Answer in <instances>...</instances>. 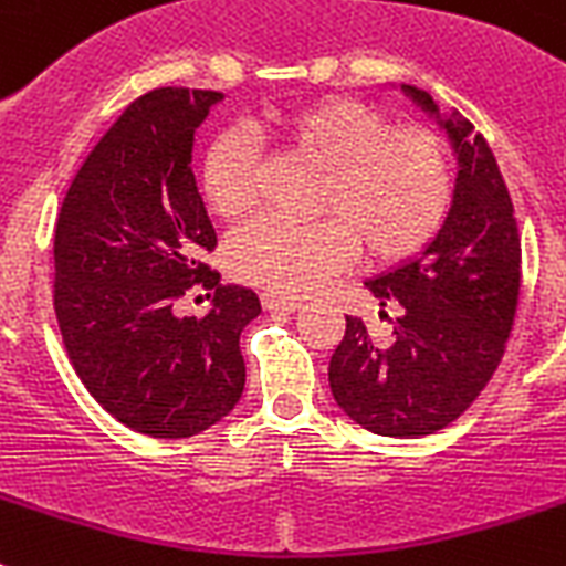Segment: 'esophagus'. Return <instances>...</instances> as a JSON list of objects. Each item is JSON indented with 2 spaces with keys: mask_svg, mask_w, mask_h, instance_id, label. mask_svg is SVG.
Returning a JSON list of instances; mask_svg holds the SVG:
<instances>
[{
  "mask_svg": "<svg viewBox=\"0 0 566 566\" xmlns=\"http://www.w3.org/2000/svg\"><path fill=\"white\" fill-rule=\"evenodd\" d=\"M261 305H264V311H298L302 298L282 296V293H261Z\"/></svg>",
  "mask_w": 566,
  "mask_h": 566,
  "instance_id": "1",
  "label": "esophagus"
}]
</instances>
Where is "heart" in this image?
Listing matches in <instances>:
<instances>
[{
    "mask_svg": "<svg viewBox=\"0 0 566 566\" xmlns=\"http://www.w3.org/2000/svg\"><path fill=\"white\" fill-rule=\"evenodd\" d=\"M291 158L322 172L313 212L325 221L291 224L261 218L230 241L235 279L270 293L302 296L339 273L354 255L391 264L417 253L443 224L452 201V164L426 129H388L386 114L359 99L325 97L275 114L261 129ZM253 146L221 135L201 164L207 210L232 224L255 203Z\"/></svg>",
    "mask_w": 566,
    "mask_h": 566,
    "instance_id": "obj_1",
    "label": "heart"
}]
</instances>
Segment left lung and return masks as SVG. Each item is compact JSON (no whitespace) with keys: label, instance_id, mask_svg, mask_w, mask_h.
<instances>
[{"label":"left lung","instance_id":"left-lung-1","mask_svg":"<svg viewBox=\"0 0 566 566\" xmlns=\"http://www.w3.org/2000/svg\"><path fill=\"white\" fill-rule=\"evenodd\" d=\"M400 92L449 137L452 203L420 253L365 282L379 316L397 307L391 339L377 345L363 319L345 316L327 379L336 406L363 429L422 437L458 420L501 363L521 287V239L483 135L429 92L406 83Z\"/></svg>","mask_w":566,"mask_h":566}]
</instances>
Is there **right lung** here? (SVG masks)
<instances>
[{"instance_id": "add662e5", "label": "right lung", "mask_w": 566, "mask_h": 566, "mask_svg": "<svg viewBox=\"0 0 566 566\" xmlns=\"http://www.w3.org/2000/svg\"><path fill=\"white\" fill-rule=\"evenodd\" d=\"M221 99L137 97L80 166L56 221L54 311L71 365L114 420L149 437L201 434L244 391L239 339L261 302L203 264L218 239L192 172L195 132ZM198 283L217 293L211 311L178 317Z\"/></svg>"}]
</instances>
